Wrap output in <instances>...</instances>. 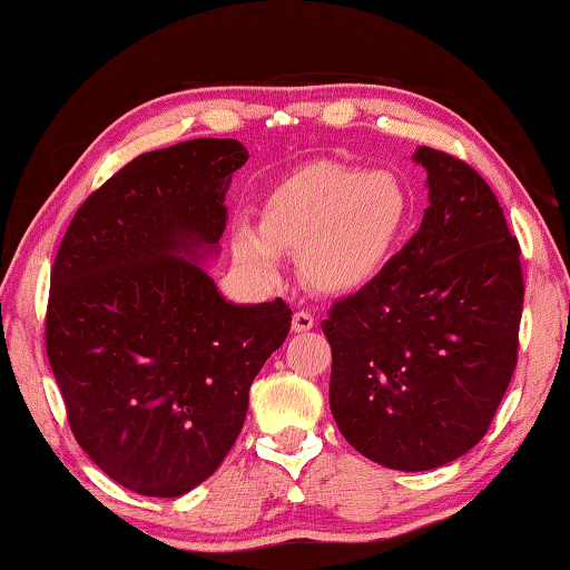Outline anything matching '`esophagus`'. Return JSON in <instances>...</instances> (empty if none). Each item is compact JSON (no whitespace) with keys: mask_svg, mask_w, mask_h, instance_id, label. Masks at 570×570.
<instances>
[{"mask_svg":"<svg viewBox=\"0 0 570 570\" xmlns=\"http://www.w3.org/2000/svg\"><path fill=\"white\" fill-rule=\"evenodd\" d=\"M314 330V316L308 312H296L292 316V332L302 334V332H312Z\"/></svg>","mask_w":570,"mask_h":570,"instance_id":"esophagus-1","label":"esophagus"}]
</instances>
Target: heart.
Listing matches in <instances>:
<instances>
[{
  "instance_id": "1",
  "label": "heart",
  "mask_w": 570,
  "mask_h": 570,
  "mask_svg": "<svg viewBox=\"0 0 570 570\" xmlns=\"http://www.w3.org/2000/svg\"><path fill=\"white\" fill-rule=\"evenodd\" d=\"M410 216L407 190L392 173L314 163L268 193L262 226L230 228V254L258 282H276L282 250H302L298 266L306 284L346 296L384 272Z\"/></svg>"
}]
</instances>
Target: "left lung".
<instances>
[{
  "label": "left lung",
  "mask_w": 570,
  "mask_h": 570,
  "mask_svg": "<svg viewBox=\"0 0 570 570\" xmlns=\"http://www.w3.org/2000/svg\"><path fill=\"white\" fill-rule=\"evenodd\" d=\"M412 160L428 173L420 230L322 322L336 428L364 458L404 472L448 465L485 435L523 312L520 246L495 193L448 153L420 146Z\"/></svg>",
  "instance_id": "left-lung-1"
}]
</instances>
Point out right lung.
<instances>
[{
  "label": "right lung",
  "mask_w": 570,
  "mask_h": 570,
  "mask_svg": "<svg viewBox=\"0 0 570 570\" xmlns=\"http://www.w3.org/2000/svg\"><path fill=\"white\" fill-rule=\"evenodd\" d=\"M246 160L234 138L142 153L77 208L57 250L47 356L67 417L138 495L178 498L214 475L292 326L282 298L226 302L206 272Z\"/></svg>",
  "instance_id": "1"
}]
</instances>
